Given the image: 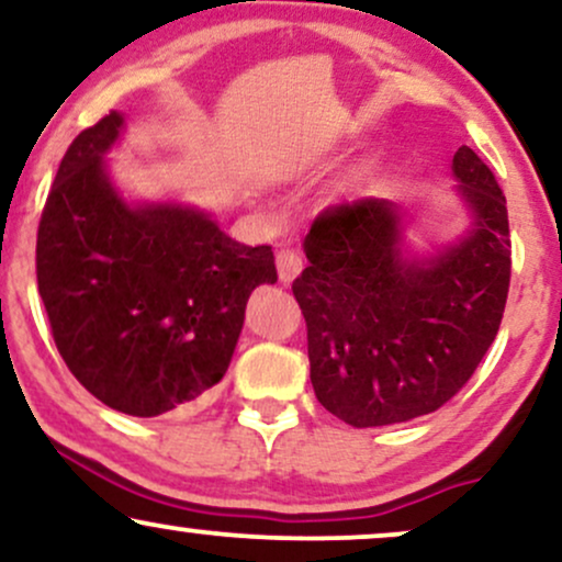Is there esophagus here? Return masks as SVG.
Returning a JSON list of instances; mask_svg holds the SVG:
<instances>
[{
  "mask_svg": "<svg viewBox=\"0 0 562 562\" xmlns=\"http://www.w3.org/2000/svg\"><path fill=\"white\" fill-rule=\"evenodd\" d=\"M274 261H277V274H280V280L285 282V285H290V282H293L303 269L301 254L290 251V248H282V251H277Z\"/></svg>",
  "mask_w": 562,
  "mask_h": 562,
  "instance_id": "34e87169",
  "label": "esophagus"
}]
</instances>
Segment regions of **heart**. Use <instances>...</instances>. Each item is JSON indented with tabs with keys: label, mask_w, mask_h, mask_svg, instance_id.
<instances>
[{
	"label": "heart",
	"mask_w": 562,
	"mask_h": 562,
	"mask_svg": "<svg viewBox=\"0 0 562 562\" xmlns=\"http://www.w3.org/2000/svg\"><path fill=\"white\" fill-rule=\"evenodd\" d=\"M356 182H358V175H353V178H348V182H346V188H356Z\"/></svg>",
	"instance_id": "heart-1"
}]
</instances>
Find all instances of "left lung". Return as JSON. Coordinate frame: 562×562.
<instances>
[{"instance_id": "8db88e82", "label": "left lung", "mask_w": 562, "mask_h": 562, "mask_svg": "<svg viewBox=\"0 0 562 562\" xmlns=\"http://www.w3.org/2000/svg\"><path fill=\"white\" fill-rule=\"evenodd\" d=\"M452 188L463 233L418 251L405 214L367 199L311 225L308 267L293 282L306 316L316 401L350 427L431 414L471 380L503 322L510 285L505 195L490 167L461 146Z\"/></svg>"}]
</instances>
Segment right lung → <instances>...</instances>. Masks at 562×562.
I'll use <instances>...</instances> for the list:
<instances>
[{"instance_id":"obj_1","label":"right lung","mask_w":562,"mask_h":562,"mask_svg":"<svg viewBox=\"0 0 562 562\" xmlns=\"http://www.w3.org/2000/svg\"><path fill=\"white\" fill-rule=\"evenodd\" d=\"M127 127L110 112L59 161L36 240L38 293L59 356L101 403L161 416L225 376L248 295L274 285L269 246L233 240L204 209L127 199L110 151Z\"/></svg>"}]
</instances>
